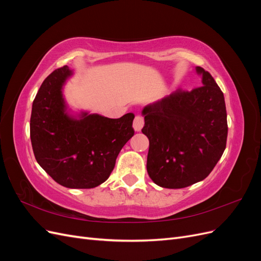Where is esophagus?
Returning a JSON list of instances; mask_svg holds the SVG:
<instances>
[{
  "label": "esophagus",
  "mask_w": 261,
  "mask_h": 261,
  "mask_svg": "<svg viewBox=\"0 0 261 261\" xmlns=\"http://www.w3.org/2000/svg\"><path fill=\"white\" fill-rule=\"evenodd\" d=\"M144 124H145L144 117L141 116V115H137V116L135 117V120H134V124H133L134 129H135L136 132H139L141 128H143Z\"/></svg>",
  "instance_id": "obj_1"
}]
</instances>
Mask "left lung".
Masks as SVG:
<instances>
[{
	"label": "left lung",
	"mask_w": 261,
	"mask_h": 261,
	"mask_svg": "<svg viewBox=\"0 0 261 261\" xmlns=\"http://www.w3.org/2000/svg\"><path fill=\"white\" fill-rule=\"evenodd\" d=\"M202 86L177 89L145 107L149 139L148 174L164 188H184L206 178L226 147L227 121L223 92L209 72L197 67Z\"/></svg>",
	"instance_id": "8db88e82"
}]
</instances>
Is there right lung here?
Listing matches in <instances>:
<instances>
[{"mask_svg":"<svg viewBox=\"0 0 261 261\" xmlns=\"http://www.w3.org/2000/svg\"><path fill=\"white\" fill-rule=\"evenodd\" d=\"M70 74L67 65L55 69L39 88L31 110V145L37 162L57 183L93 188L109 178L121 149L135 134V115L69 117L61 89Z\"/></svg>","mask_w":261,"mask_h":261,"instance_id":"right-lung-1","label":"right lung"}]
</instances>
